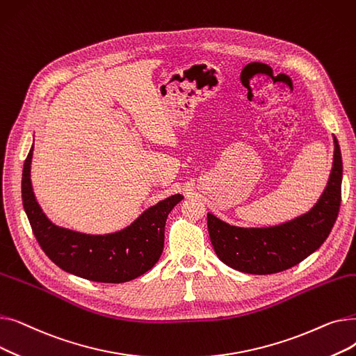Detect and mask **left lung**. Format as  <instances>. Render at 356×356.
<instances>
[{"label":"left lung","mask_w":356,"mask_h":356,"mask_svg":"<svg viewBox=\"0 0 356 356\" xmlns=\"http://www.w3.org/2000/svg\"><path fill=\"white\" fill-rule=\"evenodd\" d=\"M333 143L327 186L307 213L268 228H239L208 213L211 242L222 263L241 273L266 275L289 270L321 248L341 208L342 156L336 137Z\"/></svg>","instance_id":"1"}]
</instances>
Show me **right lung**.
<instances>
[{"label": "right lung", "instance_id": "right-lung-1", "mask_svg": "<svg viewBox=\"0 0 356 356\" xmlns=\"http://www.w3.org/2000/svg\"><path fill=\"white\" fill-rule=\"evenodd\" d=\"M31 157L33 147L23 168V207L37 242L56 266L98 283H125L154 267L164 247L167 216L183 199L181 195L159 202L118 232L106 235L76 232L54 225L43 213L31 188Z\"/></svg>", "mask_w": 356, "mask_h": 356}]
</instances>
